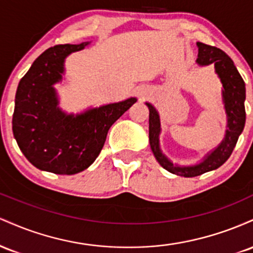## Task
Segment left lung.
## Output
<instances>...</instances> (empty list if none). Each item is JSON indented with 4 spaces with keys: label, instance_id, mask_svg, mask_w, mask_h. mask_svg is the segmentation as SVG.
I'll return each instance as SVG.
<instances>
[{
    "label": "left lung",
    "instance_id": "8db88e82",
    "mask_svg": "<svg viewBox=\"0 0 253 253\" xmlns=\"http://www.w3.org/2000/svg\"><path fill=\"white\" fill-rule=\"evenodd\" d=\"M199 57L196 62L199 65H210L213 63L215 66V72L221 80L223 90L222 97L225 103L226 114H227V127L225 139L213 152L205 158L202 163L194 167H178L173 165L169 159L162 153L159 149V132L161 123L159 115L152 104L146 103L149 107V138L151 150L158 163L171 173L184 177H195L208 171L215 170L225 163L233 152L240 133L245 126V83L238 72L233 60L225 52L215 46L206 45L203 42H197Z\"/></svg>",
    "mask_w": 253,
    "mask_h": 253
}]
</instances>
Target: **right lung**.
I'll return each mask as SVG.
<instances>
[{"label":"right lung","mask_w":253,"mask_h":253,"mask_svg":"<svg viewBox=\"0 0 253 253\" xmlns=\"http://www.w3.org/2000/svg\"><path fill=\"white\" fill-rule=\"evenodd\" d=\"M89 42L56 45L42 52L20 81L15 95L13 133L26 158L38 169L75 175L100 155L113 124L136 102H123L66 115L58 108L53 84L62 81L64 59Z\"/></svg>","instance_id":"right-lung-1"}]
</instances>
